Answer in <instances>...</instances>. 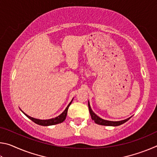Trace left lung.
<instances>
[{
  "instance_id": "obj_1",
  "label": "left lung",
  "mask_w": 157,
  "mask_h": 157,
  "mask_svg": "<svg viewBox=\"0 0 157 157\" xmlns=\"http://www.w3.org/2000/svg\"><path fill=\"white\" fill-rule=\"evenodd\" d=\"M88 106H89V112L90 114H91V118L93 121H94V122L96 124H100V125H105V126H118V125H121V124H123L124 123H126L127 121L129 120V118H127L125 120H123V121H107V120H104V119L100 118L99 116H98L96 114H95L94 111H92L91 109V106H90V103H89V101L88 102Z\"/></svg>"
}]
</instances>
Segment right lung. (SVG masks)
<instances>
[{"mask_svg":"<svg viewBox=\"0 0 157 157\" xmlns=\"http://www.w3.org/2000/svg\"><path fill=\"white\" fill-rule=\"evenodd\" d=\"M73 100H71V102L69 103L68 105L67 106V107L66 108V109L63 111L62 113H61L59 116H58L57 117H55L54 118H51V119H48V120H40V119H36L33 118V117H30V116L25 114L23 111L22 112L25 114V115L28 117V118H30L31 121H33L34 123H35L37 124H39V125H42V126H49V125H54V124H57L62 123V122L64 121V120L66 118V116H67V111H68V109L69 107V106L71 105V102H72Z\"/></svg>","mask_w":157,"mask_h":157,"instance_id":"obj_1","label":"right lung"}]
</instances>
